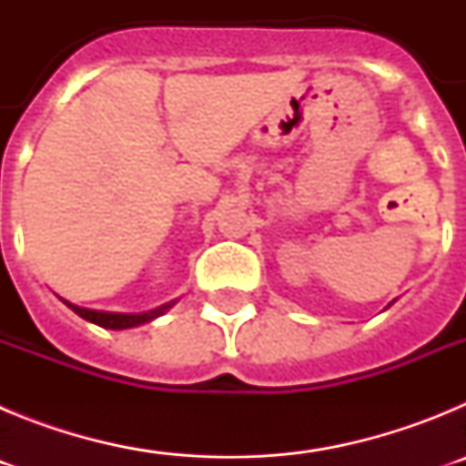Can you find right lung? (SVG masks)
Instances as JSON below:
<instances>
[{
  "mask_svg": "<svg viewBox=\"0 0 466 466\" xmlns=\"http://www.w3.org/2000/svg\"><path fill=\"white\" fill-rule=\"evenodd\" d=\"M67 303V300H65ZM67 308H72L74 312L88 322L97 324V327H105V329H130V327H137V324L144 322H151L154 317H158L160 312H166L170 306H160L151 312H139V315H126V312H100V310H88V308H79L74 306V303H67Z\"/></svg>",
  "mask_w": 466,
  "mask_h": 466,
  "instance_id": "obj_1",
  "label": "right lung"
}]
</instances>
